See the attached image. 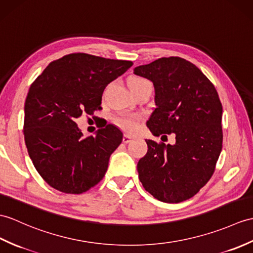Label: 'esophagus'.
I'll list each match as a JSON object with an SVG mask.
<instances>
[{"mask_svg": "<svg viewBox=\"0 0 253 253\" xmlns=\"http://www.w3.org/2000/svg\"><path fill=\"white\" fill-rule=\"evenodd\" d=\"M132 140V138L130 137V136H128V134H125L124 137H123V143H125V144H127V143H129L130 142V141Z\"/></svg>", "mask_w": 253, "mask_h": 253, "instance_id": "1", "label": "esophagus"}]
</instances>
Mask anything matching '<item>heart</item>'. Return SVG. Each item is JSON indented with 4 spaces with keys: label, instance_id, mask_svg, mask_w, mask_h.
I'll use <instances>...</instances> for the list:
<instances>
[{
    "label": "heart",
    "instance_id": "obj_1",
    "mask_svg": "<svg viewBox=\"0 0 253 253\" xmlns=\"http://www.w3.org/2000/svg\"><path fill=\"white\" fill-rule=\"evenodd\" d=\"M144 83H149L148 81L141 78H131L129 80V85H141ZM115 124L121 127L123 130L127 132H133L137 130L139 125V117L132 114H122L115 117Z\"/></svg>",
    "mask_w": 253,
    "mask_h": 253
}]
</instances>
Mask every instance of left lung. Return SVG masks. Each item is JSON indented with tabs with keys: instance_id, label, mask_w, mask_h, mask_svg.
Segmentation results:
<instances>
[{
	"instance_id": "8db88e82",
	"label": "left lung",
	"mask_w": 253,
	"mask_h": 253,
	"mask_svg": "<svg viewBox=\"0 0 253 253\" xmlns=\"http://www.w3.org/2000/svg\"><path fill=\"white\" fill-rule=\"evenodd\" d=\"M133 73L154 85L156 108L146 126L156 137L175 134L173 145L145 140L148 153L138 162L139 179L158 201H186L210 180L221 153L218 92L195 64L180 57L160 58Z\"/></svg>"
}]
</instances>
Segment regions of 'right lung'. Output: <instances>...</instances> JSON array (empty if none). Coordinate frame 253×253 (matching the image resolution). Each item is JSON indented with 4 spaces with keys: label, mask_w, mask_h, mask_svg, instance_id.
Listing matches in <instances>:
<instances>
[{
    "label": "right lung",
    "mask_w": 253,
    "mask_h": 253,
    "mask_svg": "<svg viewBox=\"0 0 253 253\" xmlns=\"http://www.w3.org/2000/svg\"><path fill=\"white\" fill-rule=\"evenodd\" d=\"M131 66V61L78 52L50 62L32 83L23 134L35 169L51 187L82 194L104 177L122 131L109 124L95 137L84 138L75 120L99 110L104 88Z\"/></svg>",
    "instance_id": "right-lung-1"
}]
</instances>
